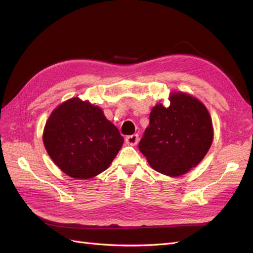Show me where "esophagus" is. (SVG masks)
I'll return each instance as SVG.
<instances>
[{
	"label": "esophagus",
	"instance_id": "obj_1",
	"mask_svg": "<svg viewBox=\"0 0 253 253\" xmlns=\"http://www.w3.org/2000/svg\"><path fill=\"white\" fill-rule=\"evenodd\" d=\"M139 141V136L137 134H134V135H129V136H126V142L127 144H131V145H136L137 143H138Z\"/></svg>",
	"mask_w": 253,
	"mask_h": 253
}]
</instances>
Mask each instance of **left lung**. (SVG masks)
<instances>
[{"label":"left lung","instance_id":"left-lung-1","mask_svg":"<svg viewBox=\"0 0 253 253\" xmlns=\"http://www.w3.org/2000/svg\"><path fill=\"white\" fill-rule=\"evenodd\" d=\"M212 140V120L206 106L188 94L173 93L169 108L159 103L152 109L138 147L153 169L176 177L202 162Z\"/></svg>","mask_w":253,"mask_h":253}]
</instances>
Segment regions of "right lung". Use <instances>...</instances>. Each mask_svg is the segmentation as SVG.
Here are the masks:
<instances>
[{
  "mask_svg": "<svg viewBox=\"0 0 253 253\" xmlns=\"http://www.w3.org/2000/svg\"><path fill=\"white\" fill-rule=\"evenodd\" d=\"M43 142L60 170L73 178L87 179L108 169L124 137L100 108L72 98L50 114Z\"/></svg>",
  "mask_w": 253,
  "mask_h": 253,
  "instance_id": "1",
  "label": "right lung"
}]
</instances>
